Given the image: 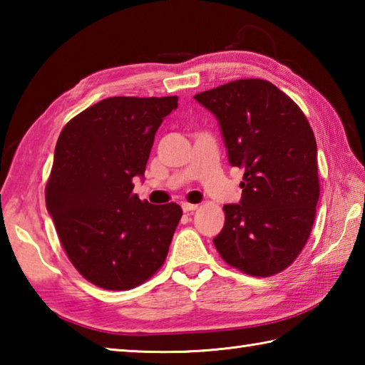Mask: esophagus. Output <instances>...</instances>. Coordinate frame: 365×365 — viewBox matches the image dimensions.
I'll return each instance as SVG.
<instances>
[{
	"instance_id": "obj_1",
	"label": "esophagus",
	"mask_w": 365,
	"mask_h": 365,
	"mask_svg": "<svg viewBox=\"0 0 365 365\" xmlns=\"http://www.w3.org/2000/svg\"><path fill=\"white\" fill-rule=\"evenodd\" d=\"M182 208H183L185 213H192V212L197 210L199 205H197V204H188V202H185V204H182Z\"/></svg>"
}]
</instances>
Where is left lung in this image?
<instances>
[{"label":"left lung","instance_id":"8db88e82","mask_svg":"<svg viewBox=\"0 0 365 365\" xmlns=\"http://www.w3.org/2000/svg\"><path fill=\"white\" fill-rule=\"evenodd\" d=\"M195 98L218 118L230 165L243 169L242 200L222 207L216 251L245 274L281 273L302 251L315 221L320 180L311 123L267 80H235Z\"/></svg>","mask_w":365,"mask_h":365}]
</instances>
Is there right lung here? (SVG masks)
I'll use <instances>...</instances> for the list:
<instances>
[{
  "mask_svg": "<svg viewBox=\"0 0 365 365\" xmlns=\"http://www.w3.org/2000/svg\"><path fill=\"white\" fill-rule=\"evenodd\" d=\"M173 97H110L66 123L54 149L45 202L76 271L100 289L130 290L163 267L182 218L175 202L133 192Z\"/></svg>",
  "mask_w": 365,
  "mask_h": 365,
  "instance_id": "1",
  "label": "right lung"
}]
</instances>
